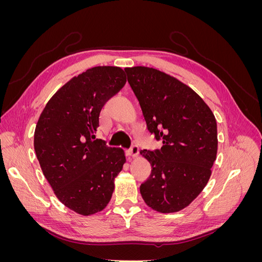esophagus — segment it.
<instances>
[{"label":"esophagus","mask_w":262,"mask_h":262,"mask_svg":"<svg viewBox=\"0 0 262 262\" xmlns=\"http://www.w3.org/2000/svg\"><path fill=\"white\" fill-rule=\"evenodd\" d=\"M139 155V147L138 145H132L130 149H128V156L130 157H137Z\"/></svg>","instance_id":"esophagus-1"}]
</instances>
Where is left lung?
Instances as JSON below:
<instances>
[{
  "label": "left lung",
  "instance_id": "obj_1",
  "mask_svg": "<svg viewBox=\"0 0 262 262\" xmlns=\"http://www.w3.org/2000/svg\"><path fill=\"white\" fill-rule=\"evenodd\" d=\"M143 113L147 130L163 146L141 150L150 164L140 187L144 202L161 213L178 212L201 193L217 153L216 120L192 89L147 67L124 69Z\"/></svg>",
  "mask_w": 262,
  "mask_h": 262
}]
</instances>
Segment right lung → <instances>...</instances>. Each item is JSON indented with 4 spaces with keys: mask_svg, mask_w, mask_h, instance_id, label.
Masks as SVG:
<instances>
[{
    "mask_svg": "<svg viewBox=\"0 0 262 262\" xmlns=\"http://www.w3.org/2000/svg\"><path fill=\"white\" fill-rule=\"evenodd\" d=\"M125 82L119 67L89 69L63 85L38 119L34 147L43 175L58 199L84 216L107 207L125 163L123 149L95 140L101 108Z\"/></svg>",
    "mask_w": 262,
    "mask_h": 262,
    "instance_id": "add662e5",
    "label": "right lung"
}]
</instances>
